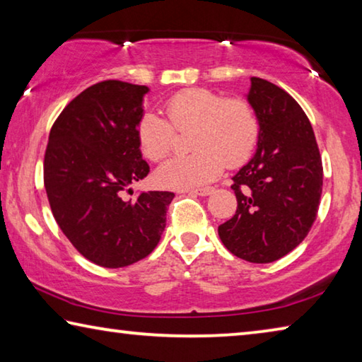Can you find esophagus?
Returning <instances> with one entry per match:
<instances>
[{
	"mask_svg": "<svg viewBox=\"0 0 362 362\" xmlns=\"http://www.w3.org/2000/svg\"><path fill=\"white\" fill-rule=\"evenodd\" d=\"M214 192V188H199V189H192V194H198V196H209Z\"/></svg>",
	"mask_w": 362,
	"mask_h": 362,
	"instance_id": "34e87169",
	"label": "esophagus"
}]
</instances>
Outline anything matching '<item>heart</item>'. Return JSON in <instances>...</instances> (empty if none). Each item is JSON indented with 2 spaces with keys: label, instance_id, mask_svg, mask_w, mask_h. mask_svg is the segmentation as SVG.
<instances>
[{
  "label": "heart",
  "instance_id": "b5f03b06",
  "mask_svg": "<svg viewBox=\"0 0 362 362\" xmlns=\"http://www.w3.org/2000/svg\"><path fill=\"white\" fill-rule=\"evenodd\" d=\"M169 121L145 113L137 124V142L144 156L161 161L173 150L175 131H193L194 151L164 163L156 182L164 188L192 189L222 174L225 161L235 168L246 163L259 142L260 122L244 99H226L209 89H187L166 102Z\"/></svg>",
  "mask_w": 362,
  "mask_h": 362
}]
</instances>
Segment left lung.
<instances>
[{"instance_id":"8db88e82","label":"left lung","mask_w":362,"mask_h":362,"mask_svg":"<svg viewBox=\"0 0 362 362\" xmlns=\"http://www.w3.org/2000/svg\"><path fill=\"white\" fill-rule=\"evenodd\" d=\"M247 102L260 122L259 142L233 177L238 207L218 236L233 255L269 263L296 249L316 220L322 161L310 119L284 89L250 78Z\"/></svg>"}]
</instances>
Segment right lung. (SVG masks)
I'll return each mask as SVG.
<instances>
[{"mask_svg": "<svg viewBox=\"0 0 362 362\" xmlns=\"http://www.w3.org/2000/svg\"><path fill=\"white\" fill-rule=\"evenodd\" d=\"M148 90L116 79L97 83L64 108L49 132L45 188L52 216L79 254L105 268L151 254L174 198L170 192L122 198L150 173L137 142Z\"/></svg>", "mask_w": 362, "mask_h": 362, "instance_id": "obj_1", "label": "right lung"}]
</instances>
